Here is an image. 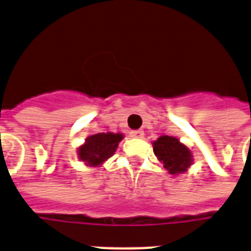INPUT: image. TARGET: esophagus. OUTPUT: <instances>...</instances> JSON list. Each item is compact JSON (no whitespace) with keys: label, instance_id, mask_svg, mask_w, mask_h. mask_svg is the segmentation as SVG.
<instances>
[{"label":"esophagus","instance_id":"1","mask_svg":"<svg viewBox=\"0 0 251 251\" xmlns=\"http://www.w3.org/2000/svg\"><path fill=\"white\" fill-rule=\"evenodd\" d=\"M130 137L133 138H142L144 137V130L136 129V130H130Z\"/></svg>","mask_w":251,"mask_h":251}]
</instances>
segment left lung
<instances>
[{
	"mask_svg": "<svg viewBox=\"0 0 251 251\" xmlns=\"http://www.w3.org/2000/svg\"><path fill=\"white\" fill-rule=\"evenodd\" d=\"M154 154L171 175H181L192 164L190 149L172 136H161L152 144Z\"/></svg>",
	"mask_w": 251,
	"mask_h": 251,
	"instance_id": "obj_1",
	"label": "left lung"
}]
</instances>
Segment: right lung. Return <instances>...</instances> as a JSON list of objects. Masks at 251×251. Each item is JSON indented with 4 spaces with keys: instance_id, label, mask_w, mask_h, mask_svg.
I'll list each match as a JSON object with an SVG mask.
<instances>
[{
    "instance_id": "1",
    "label": "right lung",
    "mask_w": 251,
    "mask_h": 251,
    "mask_svg": "<svg viewBox=\"0 0 251 251\" xmlns=\"http://www.w3.org/2000/svg\"><path fill=\"white\" fill-rule=\"evenodd\" d=\"M123 140L122 133H97L87 138L79 149L78 158L90 167H99L105 160L113 156L118 145Z\"/></svg>"
}]
</instances>
